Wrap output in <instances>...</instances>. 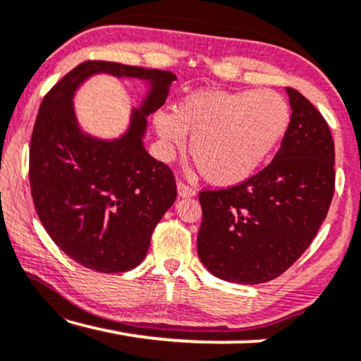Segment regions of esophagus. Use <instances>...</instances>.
I'll return each mask as SVG.
<instances>
[{"label":"esophagus","mask_w":361,"mask_h":361,"mask_svg":"<svg viewBox=\"0 0 361 361\" xmlns=\"http://www.w3.org/2000/svg\"><path fill=\"white\" fill-rule=\"evenodd\" d=\"M177 192H179L180 197H194L195 195L194 187L187 185L185 182H182V180L177 182Z\"/></svg>","instance_id":"1"}]
</instances>
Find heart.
Masks as SVG:
<instances>
[{"label":"heart","instance_id":"heart-1","mask_svg":"<svg viewBox=\"0 0 361 361\" xmlns=\"http://www.w3.org/2000/svg\"><path fill=\"white\" fill-rule=\"evenodd\" d=\"M289 123V106L274 90L197 92L174 111L154 115L162 141L182 147L192 135L190 154L202 176L215 185H233L253 176Z\"/></svg>","mask_w":361,"mask_h":361}]
</instances>
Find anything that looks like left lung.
<instances>
[{
    "label": "left lung",
    "instance_id": "8db88e82",
    "mask_svg": "<svg viewBox=\"0 0 361 361\" xmlns=\"http://www.w3.org/2000/svg\"><path fill=\"white\" fill-rule=\"evenodd\" d=\"M290 121L274 159L241 184L202 190L197 253L216 278L261 284L309 248L335 190V147L320 111L286 88Z\"/></svg>",
    "mask_w": 361,
    "mask_h": 361
}]
</instances>
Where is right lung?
<instances>
[{"mask_svg":"<svg viewBox=\"0 0 361 361\" xmlns=\"http://www.w3.org/2000/svg\"><path fill=\"white\" fill-rule=\"evenodd\" d=\"M110 73L150 82L118 140L92 138L78 126L73 93L88 76ZM176 75L167 71L87 61L63 75L39 106L29 146V184L49 236L78 264L123 273L145 259L151 235L177 197L171 167L142 146L146 116L164 105Z\"/></svg>","mask_w":361,"mask_h":361,"instance_id":"add662e5","label":"right lung"}]
</instances>
